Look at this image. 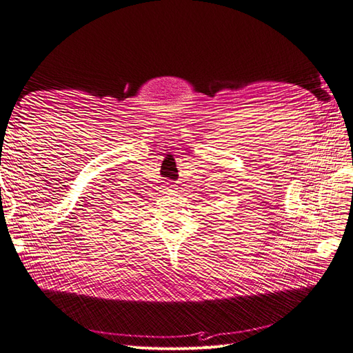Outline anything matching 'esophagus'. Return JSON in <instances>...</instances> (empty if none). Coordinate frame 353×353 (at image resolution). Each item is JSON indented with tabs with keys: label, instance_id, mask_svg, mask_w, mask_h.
I'll use <instances>...</instances> for the list:
<instances>
[{
	"label": "esophagus",
	"instance_id": "esophagus-1",
	"mask_svg": "<svg viewBox=\"0 0 353 353\" xmlns=\"http://www.w3.org/2000/svg\"><path fill=\"white\" fill-rule=\"evenodd\" d=\"M170 188H174V185H172V184H168V187H166V190H170Z\"/></svg>",
	"mask_w": 353,
	"mask_h": 353
}]
</instances>
